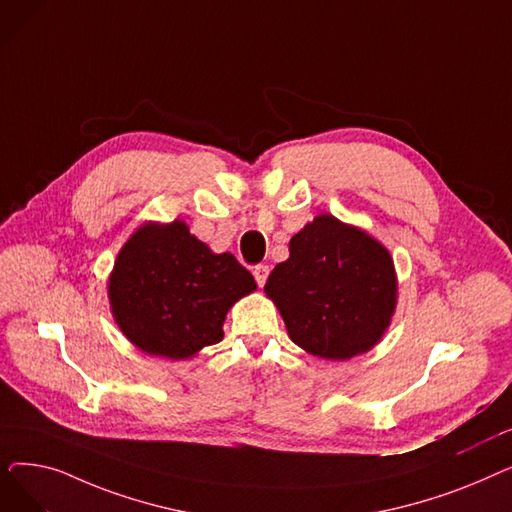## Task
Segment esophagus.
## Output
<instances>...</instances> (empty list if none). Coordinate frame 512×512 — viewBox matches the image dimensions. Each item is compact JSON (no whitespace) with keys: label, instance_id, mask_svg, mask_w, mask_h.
<instances>
[{"label":"esophagus","instance_id":"obj_1","mask_svg":"<svg viewBox=\"0 0 512 512\" xmlns=\"http://www.w3.org/2000/svg\"><path fill=\"white\" fill-rule=\"evenodd\" d=\"M253 276H255L257 284H259V286H263V284H265V280H267V276H270V267H267V265H255Z\"/></svg>","mask_w":512,"mask_h":512}]
</instances>
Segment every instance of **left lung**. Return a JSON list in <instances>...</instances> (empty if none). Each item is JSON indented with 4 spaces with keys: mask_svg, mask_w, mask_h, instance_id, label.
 <instances>
[{
    "mask_svg": "<svg viewBox=\"0 0 512 512\" xmlns=\"http://www.w3.org/2000/svg\"><path fill=\"white\" fill-rule=\"evenodd\" d=\"M288 336L315 357L351 359L382 338L396 307L390 253L359 228L317 215L267 278Z\"/></svg>",
    "mask_w": 512,
    "mask_h": 512,
    "instance_id": "8db88e82",
    "label": "left lung"
}]
</instances>
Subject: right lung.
<instances>
[{
	"label": "right lung",
	"instance_id": "obj_1",
	"mask_svg": "<svg viewBox=\"0 0 512 512\" xmlns=\"http://www.w3.org/2000/svg\"><path fill=\"white\" fill-rule=\"evenodd\" d=\"M255 290L234 255H215L180 220L147 224L122 247L110 278L112 313L141 351L186 359L224 338L228 309Z\"/></svg>",
	"mask_w": 512,
	"mask_h": 512
}]
</instances>
